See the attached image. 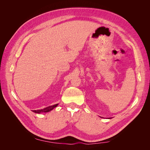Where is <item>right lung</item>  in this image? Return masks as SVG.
<instances>
[{
    "label": "right lung",
    "mask_w": 150,
    "mask_h": 150,
    "mask_svg": "<svg viewBox=\"0 0 150 150\" xmlns=\"http://www.w3.org/2000/svg\"><path fill=\"white\" fill-rule=\"evenodd\" d=\"M58 105V104H55V105H53V106H49V107H47L46 108L43 109V110H37V111H34V112H36V113H40V112H49L50 111L52 110L54 108L57 107Z\"/></svg>",
    "instance_id": "obj_1"
}]
</instances>
